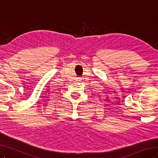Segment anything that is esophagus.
I'll return each mask as SVG.
<instances>
[{
  "instance_id": "34e87169",
  "label": "esophagus",
  "mask_w": 158,
  "mask_h": 158,
  "mask_svg": "<svg viewBox=\"0 0 158 158\" xmlns=\"http://www.w3.org/2000/svg\"><path fill=\"white\" fill-rule=\"evenodd\" d=\"M80 80H81L80 79V78H78V81H80Z\"/></svg>"
}]
</instances>
